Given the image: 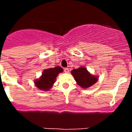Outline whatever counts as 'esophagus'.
<instances>
[{
    "instance_id": "34e87169",
    "label": "esophagus",
    "mask_w": 132,
    "mask_h": 132,
    "mask_svg": "<svg viewBox=\"0 0 132 132\" xmlns=\"http://www.w3.org/2000/svg\"><path fill=\"white\" fill-rule=\"evenodd\" d=\"M64 72L66 73H68L69 72V70L68 68H65L64 69Z\"/></svg>"
}]
</instances>
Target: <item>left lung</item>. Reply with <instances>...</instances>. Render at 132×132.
I'll return each instance as SVG.
<instances>
[{
  "label": "left lung",
  "instance_id": "8db88e82",
  "mask_svg": "<svg viewBox=\"0 0 132 132\" xmlns=\"http://www.w3.org/2000/svg\"><path fill=\"white\" fill-rule=\"evenodd\" d=\"M71 74L78 85L83 88H88L98 80V77L90 74L85 67H80L71 71Z\"/></svg>",
  "mask_w": 132,
  "mask_h": 132
}]
</instances>
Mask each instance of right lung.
<instances>
[{
  "instance_id": "obj_1",
  "label": "right lung",
  "mask_w": 132,
  "mask_h": 132,
  "mask_svg": "<svg viewBox=\"0 0 132 132\" xmlns=\"http://www.w3.org/2000/svg\"><path fill=\"white\" fill-rule=\"evenodd\" d=\"M63 71V69L59 66L44 69L40 77L34 80L36 87L42 90L48 91L53 87L55 82L56 77L59 73H62Z\"/></svg>"
}]
</instances>
